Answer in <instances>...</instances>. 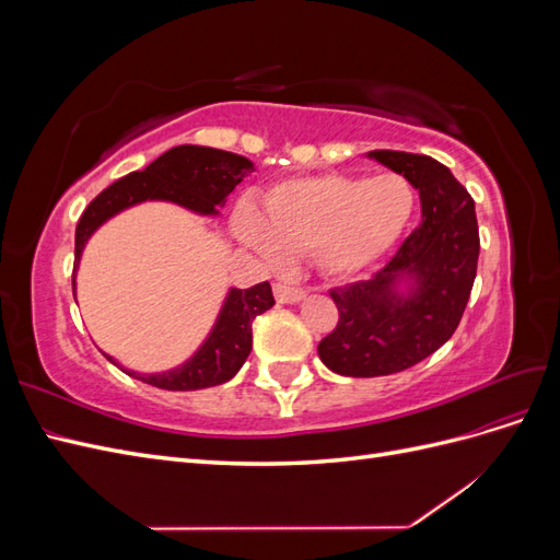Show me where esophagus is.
Masks as SVG:
<instances>
[{
	"instance_id": "esophagus-1",
	"label": "esophagus",
	"mask_w": 560,
	"mask_h": 560,
	"mask_svg": "<svg viewBox=\"0 0 560 560\" xmlns=\"http://www.w3.org/2000/svg\"><path fill=\"white\" fill-rule=\"evenodd\" d=\"M273 294H276L278 303H299V301L306 299V292L299 290V287H290V284H282V282L273 284Z\"/></svg>"
}]
</instances>
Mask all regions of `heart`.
<instances>
[{"instance_id":"heart-1","label":"heart","mask_w":560,"mask_h":560,"mask_svg":"<svg viewBox=\"0 0 560 560\" xmlns=\"http://www.w3.org/2000/svg\"><path fill=\"white\" fill-rule=\"evenodd\" d=\"M413 208V186L401 175L360 179L327 173L276 184L261 200V214L243 202L233 229L270 261L282 249L311 252L322 276L350 280L397 245Z\"/></svg>"}]
</instances>
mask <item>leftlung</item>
I'll list each match as a JSON object with an SVG mask.
<instances>
[{"label":"left lung","mask_w":560,"mask_h":560,"mask_svg":"<svg viewBox=\"0 0 560 560\" xmlns=\"http://www.w3.org/2000/svg\"><path fill=\"white\" fill-rule=\"evenodd\" d=\"M366 156L416 186L422 222L381 273L331 290L338 325L317 354L352 378L397 374L442 348L460 325L479 261L474 200L446 165L389 149Z\"/></svg>","instance_id":"left-lung-1"}]
</instances>
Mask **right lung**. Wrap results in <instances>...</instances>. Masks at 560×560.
<instances>
[{
  "label": "right lung",
  "instance_id": "right-lung-1",
  "mask_svg": "<svg viewBox=\"0 0 560 560\" xmlns=\"http://www.w3.org/2000/svg\"><path fill=\"white\" fill-rule=\"evenodd\" d=\"M249 173H254V163L245 156L231 154V151L200 147V144H179L167 149L154 163H149L144 171L130 173L114 182L100 194L91 206L83 210L77 224L74 241V301H77V270L83 257L86 243L93 233L107 224L112 217L128 208L140 206L147 200L173 202L198 217H219L217 208L226 206L229 194L238 186ZM276 306L273 292L268 282H259L249 290L229 292L222 301V308L217 313L214 325L196 352L182 364L142 374L116 362L124 374L149 383L161 389H175V393H189V389L214 387L231 381L245 364L252 352V322L257 315Z\"/></svg>",
  "mask_w": 560,
  "mask_h": 560
}]
</instances>
